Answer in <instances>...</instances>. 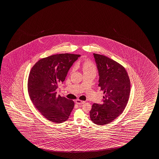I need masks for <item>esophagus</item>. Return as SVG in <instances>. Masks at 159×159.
<instances>
[{
	"instance_id": "1",
	"label": "esophagus",
	"mask_w": 159,
	"mask_h": 159,
	"mask_svg": "<svg viewBox=\"0 0 159 159\" xmlns=\"http://www.w3.org/2000/svg\"><path fill=\"white\" fill-rule=\"evenodd\" d=\"M76 104H78V105H83V104H84V103H85V101H81V100H80V99H77V100H76Z\"/></svg>"
}]
</instances>
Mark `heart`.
Instances as JSON below:
<instances>
[{
    "label": "heart",
    "instance_id": "1",
    "mask_svg": "<svg viewBox=\"0 0 159 159\" xmlns=\"http://www.w3.org/2000/svg\"><path fill=\"white\" fill-rule=\"evenodd\" d=\"M82 69L84 74L85 73H92L96 75L97 71V66L92 61L89 60H85L82 63ZM74 71V67H72L71 71Z\"/></svg>",
    "mask_w": 159,
    "mask_h": 159
}]
</instances>
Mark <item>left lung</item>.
I'll return each instance as SVG.
<instances>
[{"mask_svg":"<svg viewBox=\"0 0 159 159\" xmlns=\"http://www.w3.org/2000/svg\"><path fill=\"white\" fill-rule=\"evenodd\" d=\"M93 55L99 72L98 87L105 96L102 104H93L90 117L96 124L103 125L114 121L124 110L130 96V82L120 63L103 55Z\"/></svg>","mask_w":159,"mask_h":159,"instance_id":"8db88e82","label":"left lung"}]
</instances>
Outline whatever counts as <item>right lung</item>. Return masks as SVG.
Returning <instances> with one entry per match:
<instances>
[{
  "label": "right lung",
  "mask_w": 159,
  "mask_h": 159,
  "mask_svg": "<svg viewBox=\"0 0 159 159\" xmlns=\"http://www.w3.org/2000/svg\"><path fill=\"white\" fill-rule=\"evenodd\" d=\"M79 57L70 53L52 55L39 60L30 70L27 83L30 99L40 113L53 123L65 122L73 110L74 102L57 95L56 89Z\"/></svg>",
  "instance_id": "obj_1"
}]
</instances>
